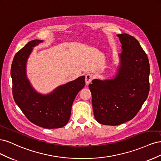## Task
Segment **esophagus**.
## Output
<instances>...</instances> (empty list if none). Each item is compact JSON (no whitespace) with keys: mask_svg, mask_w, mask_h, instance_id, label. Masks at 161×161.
Returning <instances> with one entry per match:
<instances>
[{"mask_svg":"<svg viewBox=\"0 0 161 161\" xmlns=\"http://www.w3.org/2000/svg\"><path fill=\"white\" fill-rule=\"evenodd\" d=\"M93 79V76L91 74H88L85 76V83L86 85H89L91 83L92 80Z\"/></svg>","mask_w":161,"mask_h":161,"instance_id":"esophagus-1","label":"esophagus"}]
</instances>
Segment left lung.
Here are the masks:
<instances>
[{"instance_id": "left-lung-1", "label": "left lung", "mask_w": 161, "mask_h": 161, "mask_svg": "<svg viewBox=\"0 0 161 161\" xmlns=\"http://www.w3.org/2000/svg\"><path fill=\"white\" fill-rule=\"evenodd\" d=\"M121 43L120 65L115 78L94 79L89 85L95 119L118 125L133 119L150 90V64L138 41L127 33L117 35Z\"/></svg>"}]
</instances>
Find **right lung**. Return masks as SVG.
<instances>
[{
	"instance_id": "obj_1",
	"label": "right lung",
	"mask_w": 161,
	"mask_h": 161,
	"mask_svg": "<svg viewBox=\"0 0 161 161\" xmlns=\"http://www.w3.org/2000/svg\"><path fill=\"white\" fill-rule=\"evenodd\" d=\"M43 42H28L14 56L11 65L13 95L16 104L31 122L40 127L53 129L66 125L76 95L85 85V76L57 87L51 93H38L26 75V63L33 47Z\"/></svg>"
}]
</instances>
